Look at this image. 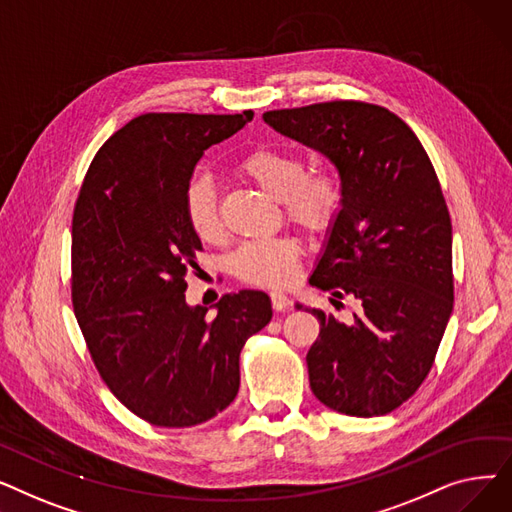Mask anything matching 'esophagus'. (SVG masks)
I'll list each match as a JSON object with an SVG mask.
<instances>
[{
    "mask_svg": "<svg viewBox=\"0 0 512 512\" xmlns=\"http://www.w3.org/2000/svg\"><path fill=\"white\" fill-rule=\"evenodd\" d=\"M272 307H274V311H286L288 307H290V299L286 297L284 292H280V290H274L272 294Z\"/></svg>",
    "mask_w": 512,
    "mask_h": 512,
    "instance_id": "34e87169",
    "label": "esophagus"
}]
</instances>
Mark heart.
<instances>
[{"label":"heart","mask_w":512,"mask_h":512,"mask_svg":"<svg viewBox=\"0 0 512 512\" xmlns=\"http://www.w3.org/2000/svg\"><path fill=\"white\" fill-rule=\"evenodd\" d=\"M240 172L265 193L282 201L288 218L307 230L326 228L340 201L338 180L330 172L305 174V159L292 151L257 149L240 161ZM184 215L193 232L207 242L224 234L218 193L207 176H197L186 186ZM301 247L290 236L247 240L232 253V272L249 284L286 286L297 276Z\"/></svg>","instance_id":"1"}]
</instances>
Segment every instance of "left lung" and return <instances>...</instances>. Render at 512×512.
Segmentation results:
<instances>
[{"label": "left lung", "instance_id": "left-lung-1", "mask_svg": "<svg viewBox=\"0 0 512 512\" xmlns=\"http://www.w3.org/2000/svg\"><path fill=\"white\" fill-rule=\"evenodd\" d=\"M263 122L324 155L340 178L309 284L357 299L359 313L342 324L311 309L321 326L307 353L311 390L338 413L386 415L425 380L452 313V226L432 161L380 105L328 101Z\"/></svg>", "mask_w": 512, "mask_h": 512}]
</instances>
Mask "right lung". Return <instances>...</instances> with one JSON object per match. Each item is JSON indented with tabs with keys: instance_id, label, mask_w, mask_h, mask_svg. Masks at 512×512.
Returning <instances> with one entry per match:
<instances>
[{
	"instance_id": "obj_1",
	"label": "right lung",
	"mask_w": 512,
	"mask_h": 512,
	"mask_svg": "<svg viewBox=\"0 0 512 512\" xmlns=\"http://www.w3.org/2000/svg\"><path fill=\"white\" fill-rule=\"evenodd\" d=\"M253 112L143 114L93 157L72 218V305L103 382L134 415L191 427L238 394L245 340L272 319L261 290L188 305L201 238L184 193L203 153Z\"/></svg>"
}]
</instances>
